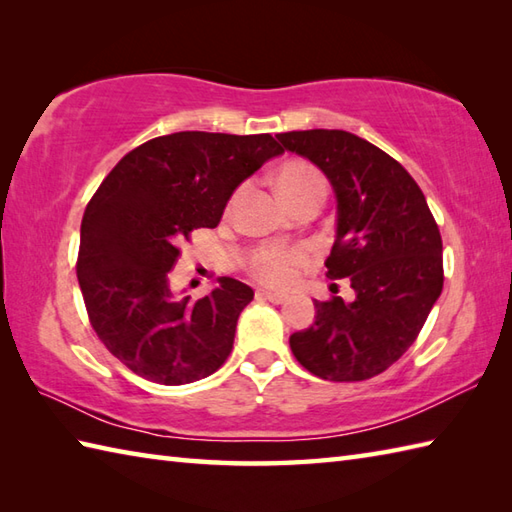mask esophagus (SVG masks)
<instances>
[{"instance_id":"esophagus-1","label":"esophagus","mask_w":512,"mask_h":512,"mask_svg":"<svg viewBox=\"0 0 512 512\" xmlns=\"http://www.w3.org/2000/svg\"><path fill=\"white\" fill-rule=\"evenodd\" d=\"M257 295L262 299L273 301V303H284L288 299L286 295H281V292H273V290H257Z\"/></svg>"}]
</instances>
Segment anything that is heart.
Listing matches in <instances>:
<instances>
[{
  "label": "heart",
  "mask_w": 512,
  "mask_h": 512,
  "mask_svg": "<svg viewBox=\"0 0 512 512\" xmlns=\"http://www.w3.org/2000/svg\"><path fill=\"white\" fill-rule=\"evenodd\" d=\"M277 193L288 206L306 198L308 193L323 191V178L317 167L310 162L292 160L286 162L277 173ZM308 262V253L301 248L286 250L268 246L253 257V273L268 286H288L297 277V270Z\"/></svg>",
  "instance_id": "obj_1"
}]
</instances>
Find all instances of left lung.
Wrapping results in <instances>:
<instances>
[{
  "mask_svg": "<svg viewBox=\"0 0 512 512\" xmlns=\"http://www.w3.org/2000/svg\"><path fill=\"white\" fill-rule=\"evenodd\" d=\"M286 151L323 171L336 198L330 279L354 301H314V323L290 336L310 374L354 383L405 354L442 292V237L420 187L383 149L343 129L277 134Z\"/></svg>",
  "mask_w": 512,
  "mask_h": 512,
  "instance_id": "left-lung-1",
  "label": "left lung"
}]
</instances>
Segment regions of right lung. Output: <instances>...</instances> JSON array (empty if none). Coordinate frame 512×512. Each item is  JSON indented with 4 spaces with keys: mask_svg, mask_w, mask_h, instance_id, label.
<instances>
[{
    "mask_svg": "<svg viewBox=\"0 0 512 512\" xmlns=\"http://www.w3.org/2000/svg\"><path fill=\"white\" fill-rule=\"evenodd\" d=\"M281 154L270 134L178 132L129 151L101 182L81 222L76 275L94 332L134 374L187 385L231 354L253 288L217 277L211 295L191 301L169 273L180 239L220 224L239 184Z\"/></svg>",
    "mask_w": 512,
    "mask_h": 512,
    "instance_id": "right-lung-1",
    "label": "right lung"
}]
</instances>
